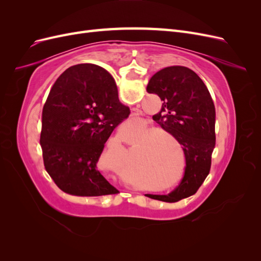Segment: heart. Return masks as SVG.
<instances>
[{
	"label": "heart",
	"mask_w": 261,
	"mask_h": 261,
	"mask_svg": "<svg viewBox=\"0 0 261 261\" xmlns=\"http://www.w3.org/2000/svg\"><path fill=\"white\" fill-rule=\"evenodd\" d=\"M147 123H139L134 126L129 133V140L134 144L139 138L138 147L139 149H147L144 153L138 156V167L141 171L155 173L158 176H163L165 170L170 167V162L173 159L172 155V145L169 139L173 143H176V138L167 128L154 126L148 128ZM167 137L168 139L163 137Z\"/></svg>",
	"instance_id": "obj_1"
}]
</instances>
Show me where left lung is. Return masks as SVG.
<instances>
[{
  "label": "left lung",
  "instance_id": "1",
  "mask_svg": "<svg viewBox=\"0 0 261 261\" xmlns=\"http://www.w3.org/2000/svg\"><path fill=\"white\" fill-rule=\"evenodd\" d=\"M147 91L163 101L161 111L152 118L170 130L183 146L185 174L169 195H146L151 199L176 202L194 195L210 172L211 155L216 146V109L206 85L194 70L170 66L156 72Z\"/></svg>",
  "mask_w": 261,
  "mask_h": 261
}]
</instances>
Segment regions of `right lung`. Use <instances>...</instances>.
Listing matches in <instances>:
<instances>
[{"mask_svg": "<svg viewBox=\"0 0 261 261\" xmlns=\"http://www.w3.org/2000/svg\"><path fill=\"white\" fill-rule=\"evenodd\" d=\"M128 115L106 69L78 64L61 74L42 110L40 136L44 168L60 189L81 197L118 193L97 163L110 135Z\"/></svg>", "mask_w": 261, "mask_h": 261, "instance_id": "obj_1", "label": "right lung"}]
</instances>
